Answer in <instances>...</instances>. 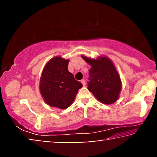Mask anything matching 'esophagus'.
I'll return each instance as SVG.
<instances>
[{
  "instance_id": "34e87169",
  "label": "esophagus",
  "mask_w": 157,
  "mask_h": 157,
  "mask_svg": "<svg viewBox=\"0 0 157 157\" xmlns=\"http://www.w3.org/2000/svg\"><path fill=\"white\" fill-rule=\"evenodd\" d=\"M81 83L83 84V86H85V85H86V82H85V80L84 79H82L81 80Z\"/></svg>"
}]
</instances>
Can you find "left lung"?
I'll use <instances>...</instances> for the list:
<instances>
[{
  "instance_id": "left-lung-1",
  "label": "left lung",
  "mask_w": 157,
  "mask_h": 157,
  "mask_svg": "<svg viewBox=\"0 0 157 157\" xmlns=\"http://www.w3.org/2000/svg\"><path fill=\"white\" fill-rule=\"evenodd\" d=\"M82 57L91 66L87 89L103 104H113L118 99L122 86L120 76L113 62L105 56L96 59L84 55Z\"/></svg>"
}]
</instances>
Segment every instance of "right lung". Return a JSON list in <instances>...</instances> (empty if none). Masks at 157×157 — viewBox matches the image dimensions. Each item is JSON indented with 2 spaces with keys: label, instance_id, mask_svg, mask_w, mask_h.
<instances>
[{
  "label": "right lung",
  "instance_id": "right-lung-1",
  "mask_svg": "<svg viewBox=\"0 0 157 157\" xmlns=\"http://www.w3.org/2000/svg\"><path fill=\"white\" fill-rule=\"evenodd\" d=\"M69 60L59 56L52 58L43 70L39 89L50 107L65 109L72 104L82 84L68 70Z\"/></svg>",
  "mask_w": 157,
  "mask_h": 157
}]
</instances>
